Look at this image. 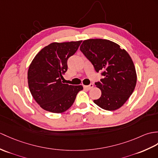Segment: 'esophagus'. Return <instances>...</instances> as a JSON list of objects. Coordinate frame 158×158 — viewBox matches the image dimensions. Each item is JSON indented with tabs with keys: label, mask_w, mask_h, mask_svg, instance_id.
<instances>
[{
	"label": "esophagus",
	"mask_w": 158,
	"mask_h": 158,
	"mask_svg": "<svg viewBox=\"0 0 158 158\" xmlns=\"http://www.w3.org/2000/svg\"><path fill=\"white\" fill-rule=\"evenodd\" d=\"M94 87V84L93 83H90L89 85H84L83 87L85 88V89H91V88H93Z\"/></svg>",
	"instance_id": "obj_1"
}]
</instances>
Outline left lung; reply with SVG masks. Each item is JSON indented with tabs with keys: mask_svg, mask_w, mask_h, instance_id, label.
Segmentation results:
<instances>
[{
	"mask_svg": "<svg viewBox=\"0 0 158 158\" xmlns=\"http://www.w3.org/2000/svg\"><path fill=\"white\" fill-rule=\"evenodd\" d=\"M80 50L103 76L95 83L102 96L94 103L106 110L120 108L133 94L137 83L136 71L129 54L117 44L104 39L84 40Z\"/></svg>",
	"mask_w": 158,
	"mask_h": 158,
	"instance_id": "1",
	"label": "left lung"
}]
</instances>
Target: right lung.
I'll use <instances>...</instances> for the list:
<instances>
[{
    "label": "right lung",
    "mask_w": 158,
    "mask_h": 158,
    "mask_svg": "<svg viewBox=\"0 0 158 158\" xmlns=\"http://www.w3.org/2000/svg\"><path fill=\"white\" fill-rule=\"evenodd\" d=\"M82 41L54 42L36 55L27 73L29 91L40 107L53 113H62L74 103L82 85L62 83L67 72V60L74 54Z\"/></svg>",
    "instance_id": "add662e5"
}]
</instances>
